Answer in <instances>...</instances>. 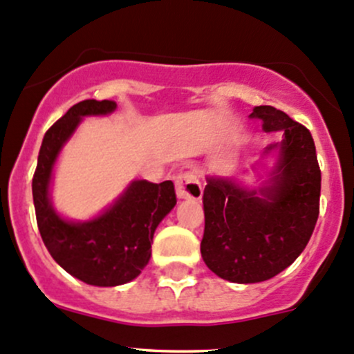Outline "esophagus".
Wrapping results in <instances>:
<instances>
[{
    "mask_svg": "<svg viewBox=\"0 0 354 354\" xmlns=\"http://www.w3.org/2000/svg\"><path fill=\"white\" fill-rule=\"evenodd\" d=\"M176 195L178 198H183V200H200L202 196L203 188L200 180L196 178L195 173L192 171H185V173L178 174L176 178Z\"/></svg>",
    "mask_w": 354,
    "mask_h": 354,
    "instance_id": "obj_1",
    "label": "esophagus"
}]
</instances>
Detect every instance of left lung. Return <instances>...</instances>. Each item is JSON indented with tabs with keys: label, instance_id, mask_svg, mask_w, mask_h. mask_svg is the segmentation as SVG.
<instances>
[{
	"label": "left lung",
	"instance_id": "8db88e82",
	"mask_svg": "<svg viewBox=\"0 0 354 354\" xmlns=\"http://www.w3.org/2000/svg\"><path fill=\"white\" fill-rule=\"evenodd\" d=\"M251 118L265 132H283L278 165L268 187L249 189L234 178L208 176L203 189L205 265L232 283L277 277L300 256L314 232L321 198V169L310 132L285 111L256 106Z\"/></svg>",
	"mask_w": 354,
	"mask_h": 354
}]
</instances>
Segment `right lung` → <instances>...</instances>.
<instances>
[{
	"label": "right lung",
	"mask_w": 354,
	"mask_h": 354,
	"mask_svg": "<svg viewBox=\"0 0 354 354\" xmlns=\"http://www.w3.org/2000/svg\"><path fill=\"white\" fill-rule=\"evenodd\" d=\"M115 109L111 100H84L71 106L44 136L32 180L37 225L50 256L74 278L95 286L124 285L139 277L151 258L156 227L176 205L173 181L156 185L139 180L93 221L69 222L55 214L49 185L59 151L81 118Z\"/></svg>",
	"instance_id": "obj_1"
}]
</instances>
